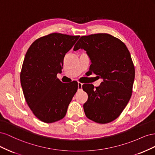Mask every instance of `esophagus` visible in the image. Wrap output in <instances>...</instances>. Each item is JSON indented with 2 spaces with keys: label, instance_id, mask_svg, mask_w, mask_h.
I'll return each mask as SVG.
<instances>
[{
  "label": "esophagus",
  "instance_id": "34e87169",
  "mask_svg": "<svg viewBox=\"0 0 155 155\" xmlns=\"http://www.w3.org/2000/svg\"><path fill=\"white\" fill-rule=\"evenodd\" d=\"M82 87H83V84L81 83H78V91H81L82 90Z\"/></svg>",
  "mask_w": 155,
  "mask_h": 155
}]
</instances>
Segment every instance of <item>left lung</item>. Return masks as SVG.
I'll return each instance as SVG.
<instances>
[{"mask_svg":"<svg viewBox=\"0 0 155 155\" xmlns=\"http://www.w3.org/2000/svg\"><path fill=\"white\" fill-rule=\"evenodd\" d=\"M83 49L90 58L89 71L104 80L94 88L83 85L88 94L83 105L86 116L96 123L107 124L116 120L132 95L135 70L129 51L116 37L107 34L82 36L73 50Z\"/></svg>","mask_w":155,"mask_h":155,"instance_id":"left-lung-1","label":"left lung"}]
</instances>
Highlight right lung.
<instances>
[{
    "mask_svg": "<svg viewBox=\"0 0 155 155\" xmlns=\"http://www.w3.org/2000/svg\"><path fill=\"white\" fill-rule=\"evenodd\" d=\"M79 37L50 34L35 40L25 55L20 76L23 94L33 113L43 122L63 119L77 92L76 81L62 83L57 74Z\"/></svg>",
    "mask_w": 155,
    "mask_h": 155,
    "instance_id": "right-lung-1",
    "label": "right lung"
}]
</instances>
